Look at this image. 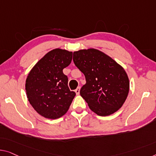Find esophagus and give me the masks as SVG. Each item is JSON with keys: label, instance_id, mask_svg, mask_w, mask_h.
Wrapping results in <instances>:
<instances>
[{"label": "esophagus", "instance_id": "obj_1", "mask_svg": "<svg viewBox=\"0 0 156 156\" xmlns=\"http://www.w3.org/2000/svg\"><path fill=\"white\" fill-rule=\"evenodd\" d=\"M80 87H77L75 90V92H76V94H77V95H78L79 94H80Z\"/></svg>", "mask_w": 156, "mask_h": 156}]
</instances>
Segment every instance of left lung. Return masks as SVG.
Here are the masks:
<instances>
[{
	"label": "left lung",
	"instance_id": "1",
	"mask_svg": "<svg viewBox=\"0 0 156 156\" xmlns=\"http://www.w3.org/2000/svg\"><path fill=\"white\" fill-rule=\"evenodd\" d=\"M73 62L85 75L80 96L97 115L107 116L122 107L129 90L128 76L123 67L94 48L73 52Z\"/></svg>",
	"mask_w": 156,
	"mask_h": 156
}]
</instances>
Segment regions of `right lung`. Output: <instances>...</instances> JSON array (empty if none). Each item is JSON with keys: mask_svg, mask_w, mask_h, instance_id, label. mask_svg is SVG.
Wrapping results in <instances>:
<instances>
[{"mask_svg": "<svg viewBox=\"0 0 156 156\" xmlns=\"http://www.w3.org/2000/svg\"><path fill=\"white\" fill-rule=\"evenodd\" d=\"M73 52L56 48L48 52L28 74L25 89L29 103L39 115L57 119L66 114L76 93L68 87L63 69L71 64Z\"/></svg>", "mask_w": 156, "mask_h": 156, "instance_id": "obj_1", "label": "right lung"}]
</instances>
